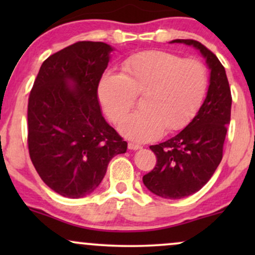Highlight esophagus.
<instances>
[{"mask_svg":"<svg viewBox=\"0 0 255 255\" xmlns=\"http://www.w3.org/2000/svg\"><path fill=\"white\" fill-rule=\"evenodd\" d=\"M128 148H129V150L135 151V150H140V148H141V146L136 145V144H133V142H129V144H128Z\"/></svg>","mask_w":255,"mask_h":255,"instance_id":"esophagus-1","label":"esophagus"}]
</instances>
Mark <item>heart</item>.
<instances>
[{"mask_svg":"<svg viewBox=\"0 0 255 255\" xmlns=\"http://www.w3.org/2000/svg\"><path fill=\"white\" fill-rule=\"evenodd\" d=\"M124 74L107 72L98 84V98L107 115L119 122L143 95V110L131 114L119 129L128 139L145 142L163 130L188 125L203 103L207 72L197 60H182L162 50L139 52L124 62Z\"/></svg>","mask_w":255,"mask_h":255,"instance_id":"obj_1","label":"heart"}]
</instances>
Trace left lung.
Segmentation results:
<instances>
[{"instance_id":"8db88e82","label":"left lung","mask_w":255,"mask_h":255,"mask_svg":"<svg viewBox=\"0 0 255 255\" xmlns=\"http://www.w3.org/2000/svg\"><path fill=\"white\" fill-rule=\"evenodd\" d=\"M193 46L210 71L206 98L194 119L171 139L152 145L154 169L142 177L151 193L164 199H182L200 191L223 157L227 126L230 124L231 93L224 67L213 52L193 39H174Z\"/></svg>"}]
</instances>
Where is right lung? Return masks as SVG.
Wrapping results in <instances>:
<instances>
[{"label":"right lung","instance_id":"add662e5","mask_svg":"<svg viewBox=\"0 0 255 255\" xmlns=\"http://www.w3.org/2000/svg\"><path fill=\"white\" fill-rule=\"evenodd\" d=\"M115 49L78 42L44 61L28 98V151L44 183L66 198L97 189L127 142L102 115L98 84Z\"/></svg>","mask_w":255,"mask_h":255}]
</instances>
